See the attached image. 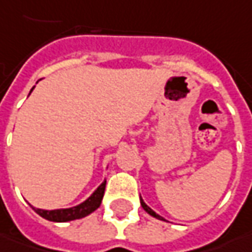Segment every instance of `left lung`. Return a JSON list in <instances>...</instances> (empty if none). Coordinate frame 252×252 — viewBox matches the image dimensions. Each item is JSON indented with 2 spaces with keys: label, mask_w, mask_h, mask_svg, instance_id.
<instances>
[{
  "label": "left lung",
  "mask_w": 252,
  "mask_h": 252,
  "mask_svg": "<svg viewBox=\"0 0 252 252\" xmlns=\"http://www.w3.org/2000/svg\"><path fill=\"white\" fill-rule=\"evenodd\" d=\"M141 205H142V208L143 209H145V211H146V212L149 213V215H151V216H153V218H156V219H159V220H164V219H163V218H161L160 215H158V213L155 212V211H152V209H151V208H149V206H148V205L145 204V202H143V199L142 198H141Z\"/></svg>",
  "instance_id": "left-lung-1"
}]
</instances>
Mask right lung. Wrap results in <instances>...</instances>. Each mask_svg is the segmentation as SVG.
<instances>
[{
  "label": "right lung",
  "instance_id": "add662e5",
  "mask_svg": "<svg viewBox=\"0 0 252 252\" xmlns=\"http://www.w3.org/2000/svg\"><path fill=\"white\" fill-rule=\"evenodd\" d=\"M34 89V86L32 88V91ZM31 91V92H32ZM31 94V93H29ZM104 189H106V181H103L97 189L92 194L85 202L76 205L74 208H68V209H54V211H44V209H39V208H33L34 212L40 215L41 218L47 219L50 221H69L75 220V219H81L92 212H94L101 204V199L104 195Z\"/></svg>",
  "mask_w": 252,
  "mask_h": 252
}]
</instances>
